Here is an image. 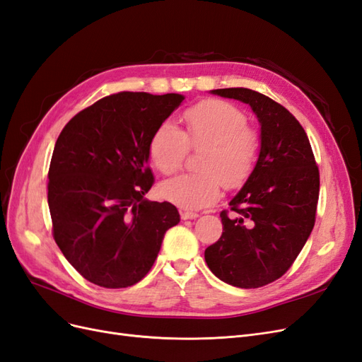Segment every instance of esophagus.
I'll return each mask as SVG.
<instances>
[{
	"instance_id": "34e87169",
	"label": "esophagus",
	"mask_w": 362,
	"mask_h": 362,
	"mask_svg": "<svg viewBox=\"0 0 362 362\" xmlns=\"http://www.w3.org/2000/svg\"><path fill=\"white\" fill-rule=\"evenodd\" d=\"M199 214L190 213V211H181V218L182 221H193V218H198Z\"/></svg>"
}]
</instances>
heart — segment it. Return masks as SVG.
Returning <instances> with one entry per match:
<instances>
[{"mask_svg":"<svg viewBox=\"0 0 362 362\" xmlns=\"http://www.w3.org/2000/svg\"><path fill=\"white\" fill-rule=\"evenodd\" d=\"M185 131L170 120L161 122L149 140V157L161 173L178 170L192 148H205L198 173H181L164 181L160 193L164 199L184 210H201L228 189L242 185L255 168L259 137L246 127V115L235 105L208 100L184 113Z\"/></svg>","mask_w":362,"mask_h":362,"instance_id":"obj_1","label":"heart"}]
</instances>
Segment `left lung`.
I'll return each instance as SVG.
<instances>
[{"instance_id": "left-lung-1", "label": "left lung", "mask_w": 362, "mask_h": 362, "mask_svg": "<svg viewBox=\"0 0 362 362\" xmlns=\"http://www.w3.org/2000/svg\"><path fill=\"white\" fill-rule=\"evenodd\" d=\"M213 95L247 104L259 122L254 170L221 213L222 237L205 249L214 275L238 288L276 281L308 240L319 201L320 178L305 129L286 107L245 87Z\"/></svg>"}]
</instances>
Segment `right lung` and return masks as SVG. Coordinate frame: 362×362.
<instances>
[{"instance_id":"1","label":"right lung","mask_w":362,"mask_h":362,"mask_svg":"<svg viewBox=\"0 0 362 362\" xmlns=\"http://www.w3.org/2000/svg\"><path fill=\"white\" fill-rule=\"evenodd\" d=\"M180 93L120 92L75 115L60 133L48 172L57 246L83 278L125 288L146 276L177 206L151 202L149 140L181 105Z\"/></svg>"}]
</instances>
